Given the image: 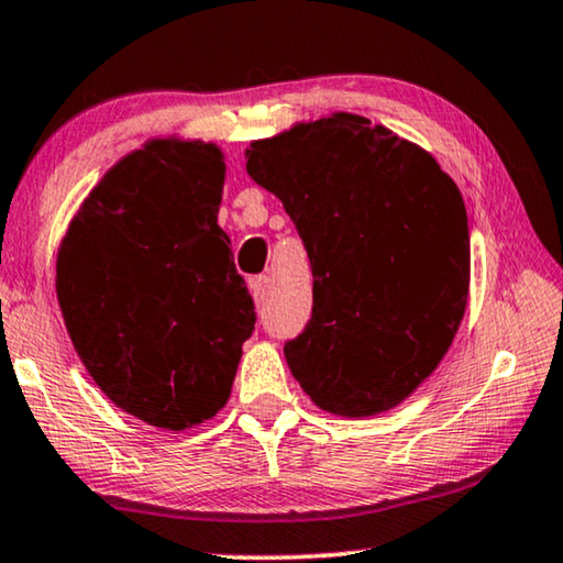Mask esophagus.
I'll return each instance as SVG.
<instances>
[{"mask_svg":"<svg viewBox=\"0 0 563 563\" xmlns=\"http://www.w3.org/2000/svg\"><path fill=\"white\" fill-rule=\"evenodd\" d=\"M249 287H252V294H254V301L258 307L266 305V299H269V291H272V279L266 274L262 276H254L252 282H249Z\"/></svg>","mask_w":563,"mask_h":563,"instance_id":"obj_1","label":"esophagus"}]
</instances>
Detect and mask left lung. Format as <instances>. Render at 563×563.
I'll return each mask as SVG.
<instances>
[{
    "label": "left lung",
    "instance_id": "8db88e82",
    "mask_svg": "<svg viewBox=\"0 0 563 563\" xmlns=\"http://www.w3.org/2000/svg\"><path fill=\"white\" fill-rule=\"evenodd\" d=\"M246 170L284 203L314 276L309 322L284 344L301 390L347 418L400 405L468 301L457 186L418 145L350 112L252 143Z\"/></svg>",
    "mask_w": 563,
    "mask_h": 563
}]
</instances>
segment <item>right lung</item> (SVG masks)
I'll use <instances>...</instances> for the list:
<instances>
[{
    "mask_svg": "<svg viewBox=\"0 0 563 563\" xmlns=\"http://www.w3.org/2000/svg\"><path fill=\"white\" fill-rule=\"evenodd\" d=\"M221 191L216 145L151 141L92 188L57 254L77 354L118 408L155 428H191L227 405L256 324Z\"/></svg>",
    "mask_w": 563,
    "mask_h": 563,
    "instance_id": "right-lung-1",
    "label": "right lung"
}]
</instances>
